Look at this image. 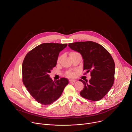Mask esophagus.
<instances>
[{"label":"esophagus","mask_w":132,"mask_h":132,"mask_svg":"<svg viewBox=\"0 0 132 132\" xmlns=\"http://www.w3.org/2000/svg\"><path fill=\"white\" fill-rule=\"evenodd\" d=\"M75 81H76V80H73V79H70L69 80V82H75Z\"/></svg>","instance_id":"obj_1"}]
</instances>
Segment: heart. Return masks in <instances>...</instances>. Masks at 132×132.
I'll list each match as a JSON object with an SVG mask.
<instances>
[{"label": "heart", "instance_id": "b5f03b06", "mask_svg": "<svg viewBox=\"0 0 132 132\" xmlns=\"http://www.w3.org/2000/svg\"><path fill=\"white\" fill-rule=\"evenodd\" d=\"M75 53H76V52H71V53H70V55H72V54H75ZM62 58V56H61V57H59V59H58L57 62H60V61L61 60ZM67 76H68V77H73V76H74V73H73L72 72H70H70H68L67 73Z\"/></svg>", "mask_w": 132, "mask_h": 132}]
</instances>
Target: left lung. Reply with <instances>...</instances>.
Masks as SVG:
<instances>
[{
    "instance_id": "1",
    "label": "left lung",
    "mask_w": 132,
    "mask_h": 132,
    "mask_svg": "<svg viewBox=\"0 0 132 132\" xmlns=\"http://www.w3.org/2000/svg\"><path fill=\"white\" fill-rule=\"evenodd\" d=\"M68 46L81 55L83 69L87 73L90 71L91 79L89 81L79 80L84 85L80 95L93 101L101 100L114 83L115 64L111 55L102 45L92 41L69 43Z\"/></svg>"
}]
</instances>
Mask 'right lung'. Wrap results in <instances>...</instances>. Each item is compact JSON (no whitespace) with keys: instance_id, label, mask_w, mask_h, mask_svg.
Segmentation results:
<instances>
[{"instance_id":"obj_1","label":"right lung","mask_w":132,"mask_h":132,"mask_svg":"<svg viewBox=\"0 0 132 132\" xmlns=\"http://www.w3.org/2000/svg\"><path fill=\"white\" fill-rule=\"evenodd\" d=\"M67 44L47 43L29 52L22 64L23 82L31 95L39 103L48 105L59 98L68 80L53 81L48 75L57 64L61 51Z\"/></svg>"}]
</instances>
